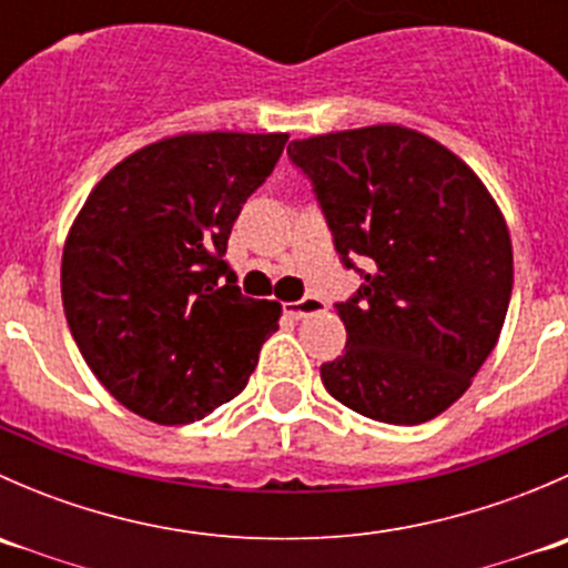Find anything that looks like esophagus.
Returning a JSON list of instances; mask_svg holds the SVG:
<instances>
[{
    "mask_svg": "<svg viewBox=\"0 0 568 568\" xmlns=\"http://www.w3.org/2000/svg\"><path fill=\"white\" fill-rule=\"evenodd\" d=\"M285 316L300 321L305 316H313V313H324L326 311V302H321L318 296H305V300L300 302H288V305H283Z\"/></svg>",
    "mask_w": 568,
    "mask_h": 568,
    "instance_id": "esophagus-1",
    "label": "esophagus"
}]
</instances>
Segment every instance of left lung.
<instances>
[{"mask_svg":"<svg viewBox=\"0 0 568 568\" xmlns=\"http://www.w3.org/2000/svg\"><path fill=\"white\" fill-rule=\"evenodd\" d=\"M343 266L363 285L337 302L346 352L321 382L348 409L417 426L467 393L495 348L514 285L506 220L480 178L404 125L294 140Z\"/></svg>","mask_w":568,"mask_h":568,"instance_id":"1","label":"left lung"}]
</instances>
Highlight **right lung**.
<instances>
[{"label":"right lung","instance_id":"1","mask_svg":"<svg viewBox=\"0 0 568 568\" xmlns=\"http://www.w3.org/2000/svg\"><path fill=\"white\" fill-rule=\"evenodd\" d=\"M288 134L209 131L140 148L95 183L62 250V307L95 379L159 426L247 387L280 302L250 300L225 252Z\"/></svg>","mask_w":568,"mask_h":568}]
</instances>
